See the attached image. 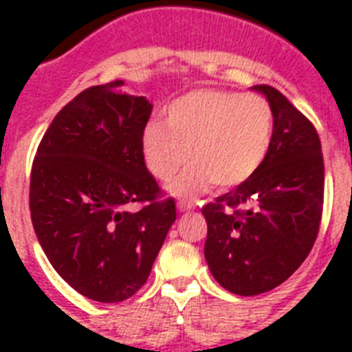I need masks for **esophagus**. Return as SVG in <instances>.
Wrapping results in <instances>:
<instances>
[{
    "instance_id": "34e87169",
    "label": "esophagus",
    "mask_w": 352,
    "mask_h": 352,
    "mask_svg": "<svg viewBox=\"0 0 352 352\" xmlns=\"http://www.w3.org/2000/svg\"><path fill=\"white\" fill-rule=\"evenodd\" d=\"M177 208H179V212H190V210H193V204L181 201V203L177 204Z\"/></svg>"
}]
</instances>
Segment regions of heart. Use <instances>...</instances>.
Returning a JSON list of instances; mask_svg holds the SVG:
<instances>
[{"instance_id":"obj_1","label":"heart","mask_w":352,"mask_h":352,"mask_svg":"<svg viewBox=\"0 0 352 352\" xmlns=\"http://www.w3.org/2000/svg\"><path fill=\"white\" fill-rule=\"evenodd\" d=\"M272 107L259 95L195 89L166 107V126L151 120L142 131L144 160L166 182L193 164L170 186L177 197H193L215 186L235 188L257 173L272 144Z\"/></svg>"}]
</instances>
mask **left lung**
I'll use <instances>...</instances> for the list:
<instances>
[{"label":"left lung","mask_w":352,"mask_h":352,"mask_svg":"<svg viewBox=\"0 0 352 352\" xmlns=\"http://www.w3.org/2000/svg\"><path fill=\"white\" fill-rule=\"evenodd\" d=\"M272 107V144L254 177L206 204L204 257L215 281L237 296L276 289L305 261L323 208L316 129L278 89L254 85Z\"/></svg>","instance_id":"8db88e82"}]
</instances>
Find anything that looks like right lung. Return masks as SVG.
Wrapping results in <instances>:
<instances>
[{
  "label": "right lung",
  "mask_w": 352,
  "mask_h": 352,
  "mask_svg": "<svg viewBox=\"0 0 352 352\" xmlns=\"http://www.w3.org/2000/svg\"><path fill=\"white\" fill-rule=\"evenodd\" d=\"M151 109L146 96L124 93V80L93 85L54 117L32 162L36 237L63 281L100 303L146 283L177 219L144 162ZM133 202L144 206L135 212Z\"/></svg>",
  "instance_id": "add662e5"
}]
</instances>
